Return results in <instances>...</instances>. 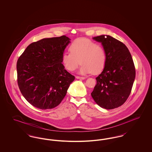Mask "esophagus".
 <instances>
[{"mask_svg":"<svg viewBox=\"0 0 152 152\" xmlns=\"http://www.w3.org/2000/svg\"><path fill=\"white\" fill-rule=\"evenodd\" d=\"M76 78L77 79L84 80L86 79V77H80V76H76Z\"/></svg>","mask_w":152,"mask_h":152,"instance_id":"obj_1","label":"esophagus"}]
</instances>
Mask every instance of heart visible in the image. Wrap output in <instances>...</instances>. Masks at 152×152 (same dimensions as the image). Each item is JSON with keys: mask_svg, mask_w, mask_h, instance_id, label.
I'll return each instance as SVG.
<instances>
[{"mask_svg": "<svg viewBox=\"0 0 152 152\" xmlns=\"http://www.w3.org/2000/svg\"><path fill=\"white\" fill-rule=\"evenodd\" d=\"M69 50L71 53H63L61 58L62 63L67 71H74L80 62L82 65L79 73L81 75L99 74L104 69L107 55L100 44L87 38H79L70 45Z\"/></svg>", "mask_w": 152, "mask_h": 152, "instance_id": "b5f03b06", "label": "heart"}]
</instances>
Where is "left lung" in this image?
<instances>
[{"instance_id":"1","label":"left lung","mask_w":152,"mask_h":152,"mask_svg":"<svg viewBox=\"0 0 152 152\" xmlns=\"http://www.w3.org/2000/svg\"><path fill=\"white\" fill-rule=\"evenodd\" d=\"M104 47L107 61L102 72L96 78L91 96L102 108L112 109L122 105L130 95L136 71L126 46L109 35L93 37Z\"/></svg>"}]
</instances>
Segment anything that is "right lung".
Here are the masks:
<instances>
[{
	"mask_svg": "<svg viewBox=\"0 0 152 152\" xmlns=\"http://www.w3.org/2000/svg\"><path fill=\"white\" fill-rule=\"evenodd\" d=\"M71 39L66 36L45 38L29 44L16 65L22 95L34 107L50 109L64 98L75 76L65 70L61 58Z\"/></svg>",
	"mask_w": 152,
	"mask_h": 152,
	"instance_id": "obj_1",
	"label": "right lung"
}]
</instances>
